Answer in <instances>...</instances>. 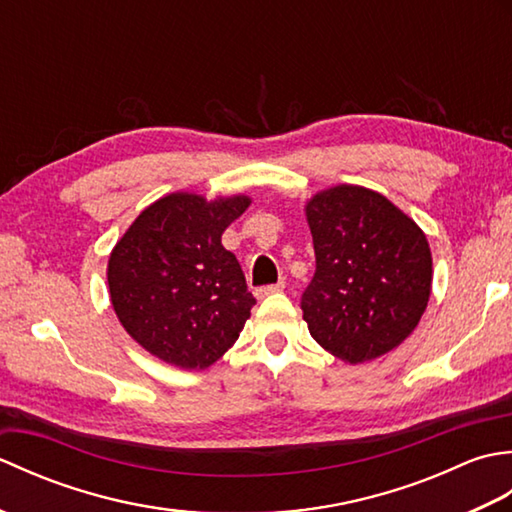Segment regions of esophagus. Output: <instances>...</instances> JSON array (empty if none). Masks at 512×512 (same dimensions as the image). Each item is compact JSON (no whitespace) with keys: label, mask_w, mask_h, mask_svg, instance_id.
<instances>
[{"label":"esophagus","mask_w":512,"mask_h":512,"mask_svg":"<svg viewBox=\"0 0 512 512\" xmlns=\"http://www.w3.org/2000/svg\"><path fill=\"white\" fill-rule=\"evenodd\" d=\"M284 288H286V281H279V284H273V286H262V288L255 290V297L264 299L268 295H275V292H281Z\"/></svg>","instance_id":"esophagus-1"}]
</instances>
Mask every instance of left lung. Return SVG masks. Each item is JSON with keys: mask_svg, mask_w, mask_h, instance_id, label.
Masks as SVG:
<instances>
[{"mask_svg": "<svg viewBox=\"0 0 512 512\" xmlns=\"http://www.w3.org/2000/svg\"><path fill=\"white\" fill-rule=\"evenodd\" d=\"M306 220L317 270L301 310L312 339L352 365L391 352L427 310V235L385 195L358 184L312 195Z\"/></svg>", "mask_w": 512, "mask_h": 512, "instance_id": "1", "label": "left lung"}]
</instances>
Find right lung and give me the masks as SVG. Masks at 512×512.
<instances>
[{"label":"right lung","mask_w":512,"mask_h":512,"mask_svg":"<svg viewBox=\"0 0 512 512\" xmlns=\"http://www.w3.org/2000/svg\"><path fill=\"white\" fill-rule=\"evenodd\" d=\"M250 204L248 195L206 200L169 193L149 204L107 262L118 321L160 361L206 369L239 339L255 306L222 233Z\"/></svg>","instance_id":"obj_1"}]
</instances>
